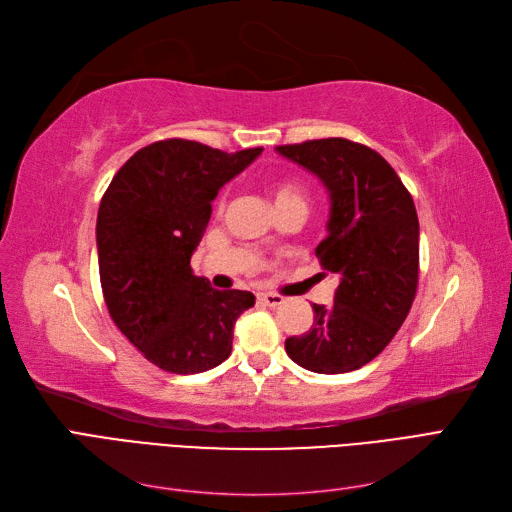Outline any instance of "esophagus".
I'll use <instances>...</instances> for the list:
<instances>
[{
    "label": "esophagus",
    "mask_w": 512,
    "mask_h": 512,
    "mask_svg": "<svg viewBox=\"0 0 512 512\" xmlns=\"http://www.w3.org/2000/svg\"><path fill=\"white\" fill-rule=\"evenodd\" d=\"M258 301L262 305H267V307H277V305L284 303V297H282V294H275V292H260Z\"/></svg>",
    "instance_id": "34e87169"
}]
</instances>
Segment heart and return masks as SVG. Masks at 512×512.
I'll return each instance as SVG.
<instances>
[{
  "mask_svg": "<svg viewBox=\"0 0 512 512\" xmlns=\"http://www.w3.org/2000/svg\"><path fill=\"white\" fill-rule=\"evenodd\" d=\"M269 194L275 209H282L288 205H305V185L297 179H273L269 183ZM224 205V198H220V207Z\"/></svg>",
  "mask_w": 512,
  "mask_h": 512,
  "instance_id": "1",
  "label": "heart"
}]
</instances>
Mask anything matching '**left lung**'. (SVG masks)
Returning a JSON list of instances; mask_svg holds the SVG:
<instances>
[{
  "label": "left lung",
  "instance_id": "left-lung-1",
  "mask_svg": "<svg viewBox=\"0 0 512 512\" xmlns=\"http://www.w3.org/2000/svg\"><path fill=\"white\" fill-rule=\"evenodd\" d=\"M314 173L329 192L320 267L337 273L333 305L314 303V324L286 339V352L316 374H346L389 346L404 324L418 284L414 200L378 151L348 138L275 147Z\"/></svg>",
  "mask_w": 512,
  "mask_h": 512
}]
</instances>
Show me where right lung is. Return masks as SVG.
Masks as SVG:
<instances>
[{
	"label": "right lung",
	"instance_id": "1",
	"mask_svg": "<svg viewBox=\"0 0 512 512\" xmlns=\"http://www.w3.org/2000/svg\"><path fill=\"white\" fill-rule=\"evenodd\" d=\"M262 153H226L168 138L138 149L102 196L96 243L104 301L117 329L170 374L224 363L252 292L215 290L190 258L220 188Z\"/></svg>",
	"mask_w": 512,
	"mask_h": 512
}]
</instances>
